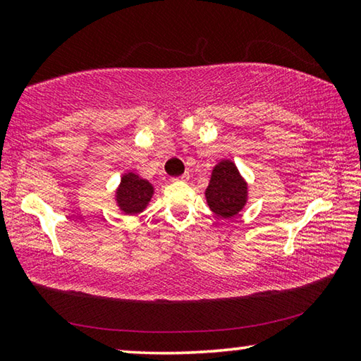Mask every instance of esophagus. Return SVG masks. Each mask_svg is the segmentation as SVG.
Listing matches in <instances>:
<instances>
[{
	"label": "esophagus",
	"instance_id": "1",
	"mask_svg": "<svg viewBox=\"0 0 361 361\" xmlns=\"http://www.w3.org/2000/svg\"><path fill=\"white\" fill-rule=\"evenodd\" d=\"M188 180H189L188 173H183L180 176H176V178H172V181H188Z\"/></svg>",
	"mask_w": 361,
	"mask_h": 361
}]
</instances>
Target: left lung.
Instances as JSON below:
<instances>
[{"label": "left lung", "instance_id": "left-lung-1", "mask_svg": "<svg viewBox=\"0 0 361 361\" xmlns=\"http://www.w3.org/2000/svg\"><path fill=\"white\" fill-rule=\"evenodd\" d=\"M247 181L232 161L218 162L212 172L205 199L210 210L221 218H232L247 204Z\"/></svg>", "mask_w": 361, "mask_h": 361}]
</instances>
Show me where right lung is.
<instances>
[{"label":"right lung","mask_w":361,"mask_h":361,"mask_svg":"<svg viewBox=\"0 0 361 361\" xmlns=\"http://www.w3.org/2000/svg\"><path fill=\"white\" fill-rule=\"evenodd\" d=\"M152 194H154V188L148 180L129 172L122 175L121 185L116 189V204L126 215H137L146 209Z\"/></svg>","instance_id":"1"}]
</instances>
